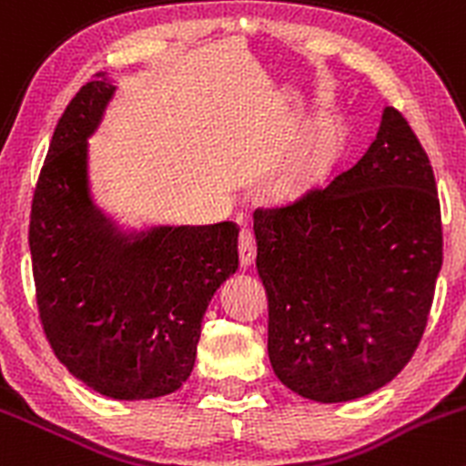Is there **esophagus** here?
I'll return each instance as SVG.
<instances>
[{
	"instance_id": "34e87169",
	"label": "esophagus",
	"mask_w": 466,
	"mask_h": 466,
	"mask_svg": "<svg viewBox=\"0 0 466 466\" xmlns=\"http://www.w3.org/2000/svg\"><path fill=\"white\" fill-rule=\"evenodd\" d=\"M254 258H257V243H254L252 232L241 229V237H238V261H241L243 270L252 266Z\"/></svg>"
}]
</instances>
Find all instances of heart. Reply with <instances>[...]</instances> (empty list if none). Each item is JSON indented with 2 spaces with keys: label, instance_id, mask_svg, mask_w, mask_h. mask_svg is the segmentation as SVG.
Wrapping results in <instances>:
<instances>
[{
  "label": "heart",
  "instance_id": "b5f03b06",
  "mask_svg": "<svg viewBox=\"0 0 466 466\" xmlns=\"http://www.w3.org/2000/svg\"><path fill=\"white\" fill-rule=\"evenodd\" d=\"M335 158V131L328 125H315L301 145L274 171L272 189L279 198L295 200L306 196L326 178Z\"/></svg>",
  "mask_w": 466,
  "mask_h": 466
}]
</instances>
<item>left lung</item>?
I'll return each instance as SVG.
<instances>
[{"mask_svg":"<svg viewBox=\"0 0 466 466\" xmlns=\"http://www.w3.org/2000/svg\"><path fill=\"white\" fill-rule=\"evenodd\" d=\"M268 355L297 395L350 401L389 384L422 339L442 268L422 145L393 106L366 154L326 187L254 212Z\"/></svg>","mask_w":466,"mask_h":466,"instance_id":"left-lung-1","label":"left lung"}]
</instances>
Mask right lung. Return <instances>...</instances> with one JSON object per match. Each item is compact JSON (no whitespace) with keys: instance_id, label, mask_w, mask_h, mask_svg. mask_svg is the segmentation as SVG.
<instances>
[{"instance_id":"right-lung-1","label":"right lung","mask_w":466,"mask_h":466,"mask_svg":"<svg viewBox=\"0 0 466 466\" xmlns=\"http://www.w3.org/2000/svg\"><path fill=\"white\" fill-rule=\"evenodd\" d=\"M109 77L68 102L48 145L28 248L44 332L68 373L111 400H154L192 375L205 310L238 268V228L120 223L93 198L89 140Z\"/></svg>"}]
</instances>
